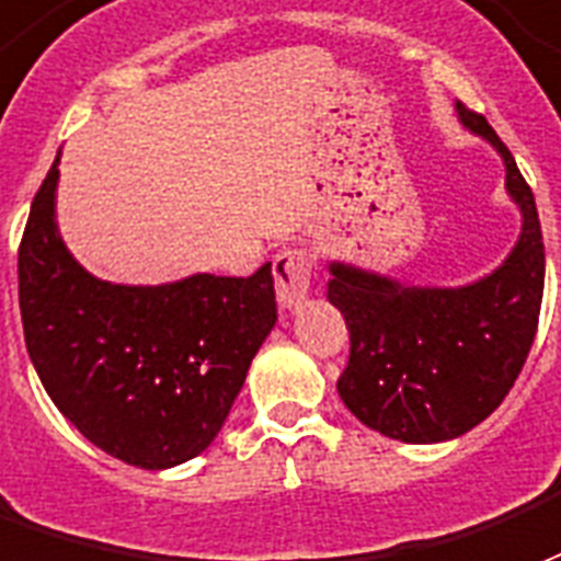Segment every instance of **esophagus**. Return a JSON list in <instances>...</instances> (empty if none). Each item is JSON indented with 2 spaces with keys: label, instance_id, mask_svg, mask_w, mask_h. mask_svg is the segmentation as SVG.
<instances>
[{
  "label": "esophagus",
  "instance_id": "1",
  "mask_svg": "<svg viewBox=\"0 0 561 561\" xmlns=\"http://www.w3.org/2000/svg\"><path fill=\"white\" fill-rule=\"evenodd\" d=\"M313 256L308 248H286L275 256V286L280 308L298 310L310 293Z\"/></svg>",
  "mask_w": 561,
  "mask_h": 561
}]
</instances>
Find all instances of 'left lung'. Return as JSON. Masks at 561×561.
<instances>
[{
	"label": "left lung",
	"mask_w": 561,
	"mask_h": 561,
	"mask_svg": "<svg viewBox=\"0 0 561 561\" xmlns=\"http://www.w3.org/2000/svg\"><path fill=\"white\" fill-rule=\"evenodd\" d=\"M457 116L505 161V187L523 215L508 260L466 286H412L329 265V301L350 329L341 400L370 431L400 443H445L488 419L520 376L541 313L543 239L533 187L488 118L463 104Z\"/></svg>",
	"instance_id": "obj_1"
}]
</instances>
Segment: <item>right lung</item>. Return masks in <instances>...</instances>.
<instances>
[{"label": "right lung", "instance_id": "1", "mask_svg": "<svg viewBox=\"0 0 561 561\" xmlns=\"http://www.w3.org/2000/svg\"><path fill=\"white\" fill-rule=\"evenodd\" d=\"M59 154L20 241V317L41 386L85 439L140 469L206 451L277 322L275 277L161 286L89 275L56 227Z\"/></svg>", "mask_w": 561, "mask_h": 561}]
</instances>
